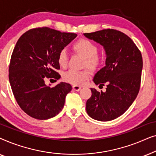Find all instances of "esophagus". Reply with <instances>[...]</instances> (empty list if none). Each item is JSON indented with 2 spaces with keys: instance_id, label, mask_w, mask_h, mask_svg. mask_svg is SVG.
Instances as JSON below:
<instances>
[{
  "instance_id": "obj_1",
  "label": "esophagus",
  "mask_w": 156,
  "mask_h": 156,
  "mask_svg": "<svg viewBox=\"0 0 156 156\" xmlns=\"http://www.w3.org/2000/svg\"><path fill=\"white\" fill-rule=\"evenodd\" d=\"M81 88H82V87L80 86H77V85H74V86H72V89H73V90L76 91H80Z\"/></svg>"
}]
</instances>
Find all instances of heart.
<instances>
[{"label": "heart", "mask_w": 156, "mask_h": 156, "mask_svg": "<svg viewBox=\"0 0 156 156\" xmlns=\"http://www.w3.org/2000/svg\"><path fill=\"white\" fill-rule=\"evenodd\" d=\"M74 52L78 53L85 58L84 67H88L91 70H97L102 63V57L99 54L97 44L86 38L78 40L73 44ZM57 62L61 67H66L68 64V55L65 49L59 51ZM90 76V72L88 69L76 71L69 69L63 74V79L66 82L75 85L84 84Z\"/></svg>", "instance_id": "obj_1"}]
</instances>
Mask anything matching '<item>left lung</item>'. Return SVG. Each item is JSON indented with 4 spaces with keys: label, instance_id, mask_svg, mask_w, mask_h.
<instances>
[{
    "label": "left lung",
    "instance_id": "obj_1",
    "mask_svg": "<svg viewBox=\"0 0 156 156\" xmlns=\"http://www.w3.org/2000/svg\"><path fill=\"white\" fill-rule=\"evenodd\" d=\"M85 37L104 47L106 65L94 76L99 86L106 84V91L91 88L86 110L91 118L112 121L129 108L140 89L143 59L141 53L129 36L113 29L84 33Z\"/></svg>",
    "mask_w": 156,
    "mask_h": 156
}]
</instances>
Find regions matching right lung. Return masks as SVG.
I'll use <instances>...</instances> for the list:
<instances>
[{"mask_svg":"<svg viewBox=\"0 0 156 156\" xmlns=\"http://www.w3.org/2000/svg\"><path fill=\"white\" fill-rule=\"evenodd\" d=\"M76 36L43 27L30 30L19 38L10 59L9 82L18 105L30 116L45 120L63 108L72 86L59 82L50 87L44 78H60L55 71L60 69L58 54Z\"/></svg>","mask_w":156,"mask_h":156,"instance_id":"1","label":"right lung"}]
</instances>
